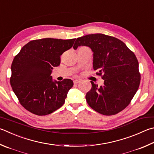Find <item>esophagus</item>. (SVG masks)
I'll use <instances>...</instances> for the list:
<instances>
[{
    "label": "esophagus",
    "instance_id": "1",
    "mask_svg": "<svg viewBox=\"0 0 154 154\" xmlns=\"http://www.w3.org/2000/svg\"><path fill=\"white\" fill-rule=\"evenodd\" d=\"M79 82H80V80H79V79H75V80L73 81L74 84H77V83H79Z\"/></svg>",
    "mask_w": 154,
    "mask_h": 154
}]
</instances>
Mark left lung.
Returning a JSON list of instances; mask_svg holds the SVG:
<instances>
[{"label": "left lung", "mask_w": 154, "mask_h": 154, "mask_svg": "<svg viewBox=\"0 0 154 154\" xmlns=\"http://www.w3.org/2000/svg\"><path fill=\"white\" fill-rule=\"evenodd\" d=\"M88 46L94 53L93 68L102 75L104 85L91 82V89L86 94L90 107L104 115H113L127 107L140 83L139 63L126 44L114 37L102 33L78 38L73 48Z\"/></svg>", "instance_id": "1"}]
</instances>
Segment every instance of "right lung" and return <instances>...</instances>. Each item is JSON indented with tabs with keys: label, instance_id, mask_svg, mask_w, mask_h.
<instances>
[{
	"label": "right lung",
	"instance_id": "obj_1",
	"mask_svg": "<svg viewBox=\"0 0 154 154\" xmlns=\"http://www.w3.org/2000/svg\"><path fill=\"white\" fill-rule=\"evenodd\" d=\"M75 39L43 38L30 41L15 56L11 65V85L20 104L30 112L44 116L60 108L73 85L71 79L53 80V67L70 49Z\"/></svg>",
	"mask_w": 154,
	"mask_h": 154
}]
</instances>
